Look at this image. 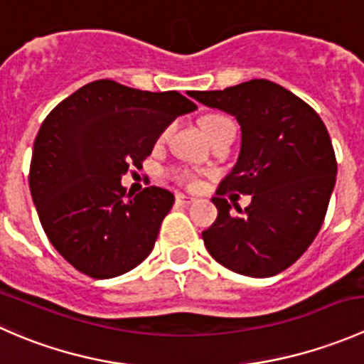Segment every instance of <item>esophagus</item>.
Segmentation results:
<instances>
[{
    "mask_svg": "<svg viewBox=\"0 0 364 364\" xmlns=\"http://www.w3.org/2000/svg\"><path fill=\"white\" fill-rule=\"evenodd\" d=\"M176 200L181 204H192V203H196V197L185 196V193H178V196H176Z\"/></svg>",
    "mask_w": 364,
    "mask_h": 364,
    "instance_id": "esophagus-1",
    "label": "esophagus"
}]
</instances>
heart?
<instances>
[{
	"label": "heart",
	"instance_id": "obj_1",
	"mask_svg": "<svg viewBox=\"0 0 364 364\" xmlns=\"http://www.w3.org/2000/svg\"><path fill=\"white\" fill-rule=\"evenodd\" d=\"M222 121H225V117L222 116H205L203 121H200V124H203V130L205 132V135L209 134V132L213 130V128L216 127V124H220Z\"/></svg>",
	"mask_w": 364,
	"mask_h": 364
}]
</instances>
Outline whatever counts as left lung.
Masks as SVG:
<instances>
[{
  "mask_svg": "<svg viewBox=\"0 0 364 364\" xmlns=\"http://www.w3.org/2000/svg\"><path fill=\"white\" fill-rule=\"evenodd\" d=\"M208 107L236 117L241 148L213 204L215 223L203 232L213 259L255 278L294 264L324 222L336 181V159L324 123L299 97L266 79L223 91H188ZM248 193L252 203L234 215L223 199Z\"/></svg>",
  "mask_w": 364,
  "mask_h": 364,
  "instance_id": "obj_1",
  "label": "left lung"
}]
</instances>
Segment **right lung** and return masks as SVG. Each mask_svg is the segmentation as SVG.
<instances>
[{
    "label": "right lung",
    "mask_w": 364,
    "mask_h": 364,
    "mask_svg": "<svg viewBox=\"0 0 364 364\" xmlns=\"http://www.w3.org/2000/svg\"><path fill=\"white\" fill-rule=\"evenodd\" d=\"M197 105L178 91L95 80L65 98L33 144L29 190L47 237L93 278L134 269L155 247L174 196L148 186L124 199L121 178L142 167L165 128Z\"/></svg>",
    "instance_id": "1"
}]
</instances>
